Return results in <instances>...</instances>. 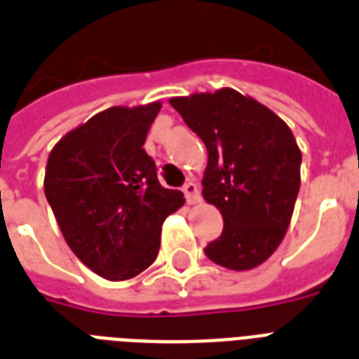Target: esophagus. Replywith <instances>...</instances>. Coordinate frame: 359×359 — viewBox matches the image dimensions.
Returning a JSON list of instances; mask_svg holds the SVG:
<instances>
[{
	"label": "esophagus",
	"instance_id": "34e87169",
	"mask_svg": "<svg viewBox=\"0 0 359 359\" xmlns=\"http://www.w3.org/2000/svg\"><path fill=\"white\" fill-rule=\"evenodd\" d=\"M182 191H184V197L189 205H194V203H197V201L201 199L199 188H197V184H194V182H186L184 188H182Z\"/></svg>",
	"mask_w": 359,
	"mask_h": 359
}]
</instances>
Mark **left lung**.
Returning <instances> with one entry per match:
<instances>
[{
    "label": "left lung",
    "mask_w": 359,
    "mask_h": 359,
    "mask_svg": "<svg viewBox=\"0 0 359 359\" xmlns=\"http://www.w3.org/2000/svg\"><path fill=\"white\" fill-rule=\"evenodd\" d=\"M206 145L203 197L223 215L205 255L226 269L264 264L284 240L301 188L302 154L275 112L232 88L170 99Z\"/></svg>",
    "instance_id": "left-lung-1"
}]
</instances>
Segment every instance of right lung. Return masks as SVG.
Here are the masks:
<instances>
[{
    "mask_svg": "<svg viewBox=\"0 0 359 359\" xmlns=\"http://www.w3.org/2000/svg\"><path fill=\"white\" fill-rule=\"evenodd\" d=\"M156 103L112 107L68 133L49 153L43 191L69 249L107 280H127L158 255L165 217L184 205L158 182L144 144Z\"/></svg>",
    "mask_w": 359,
    "mask_h": 359,
    "instance_id": "1",
    "label": "right lung"
}]
</instances>
